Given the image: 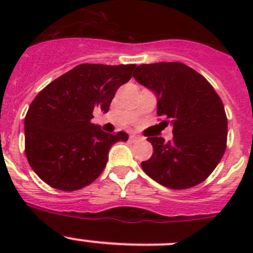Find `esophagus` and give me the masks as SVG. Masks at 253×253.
Here are the masks:
<instances>
[{
    "label": "esophagus",
    "mask_w": 253,
    "mask_h": 253,
    "mask_svg": "<svg viewBox=\"0 0 253 253\" xmlns=\"http://www.w3.org/2000/svg\"><path fill=\"white\" fill-rule=\"evenodd\" d=\"M139 139H142V138L139 136H137V134H131V136H129V142H132V143L138 142Z\"/></svg>",
    "instance_id": "obj_1"
}]
</instances>
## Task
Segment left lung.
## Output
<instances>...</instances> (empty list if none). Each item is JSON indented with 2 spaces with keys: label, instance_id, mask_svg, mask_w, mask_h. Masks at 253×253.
<instances>
[{
  "label": "left lung",
  "instance_id": "8db88e82",
  "mask_svg": "<svg viewBox=\"0 0 253 253\" xmlns=\"http://www.w3.org/2000/svg\"><path fill=\"white\" fill-rule=\"evenodd\" d=\"M133 77L154 91L157 114L172 125V141L148 137L153 155L142 162L149 177L165 187L186 190L203 182L223 158L228 119L221 99L197 71L181 62L139 65Z\"/></svg>",
  "mask_w": 253,
  "mask_h": 253
}]
</instances>
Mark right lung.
I'll use <instances>...</instances> for the list:
<instances>
[{"instance_id":"1","label":"right lung","mask_w":253,"mask_h":253,"mask_svg":"<svg viewBox=\"0 0 253 253\" xmlns=\"http://www.w3.org/2000/svg\"><path fill=\"white\" fill-rule=\"evenodd\" d=\"M136 65L83 63L47 84L24 119L25 155L44 182L77 191L100 176L111 145L126 142L125 132L106 133L91 124L93 111L108 112L115 93Z\"/></svg>"}]
</instances>
